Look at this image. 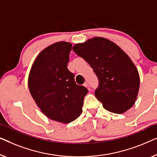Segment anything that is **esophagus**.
Segmentation results:
<instances>
[{"mask_svg":"<svg viewBox=\"0 0 157 157\" xmlns=\"http://www.w3.org/2000/svg\"><path fill=\"white\" fill-rule=\"evenodd\" d=\"M84 86H85V87H87V89L90 90V86H89V85H88V84H87V82H85V84H84Z\"/></svg>","mask_w":157,"mask_h":157,"instance_id":"1","label":"esophagus"}]
</instances>
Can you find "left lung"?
I'll return each mask as SVG.
<instances>
[{
    "label": "left lung",
    "instance_id": "8db88e82",
    "mask_svg": "<svg viewBox=\"0 0 157 157\" xmlns=\"http://www.w3.org/2000/svg\"><path fill=\"white\" fill-rule=\"evenodd\" d=\"M99 79L94 95L107 111L122 114L134 105L140 89L138 70L129 57L109 40L94 37L72 48Z\"/></svg>",
    "mask_w": 157,
    "mask_h": 157
}]
</instances>
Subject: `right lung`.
<instances>
[{"label": "right lung", "instance_id": "add662e5", "mask_svg": "<svg viewBox=\"0 0 157 157\" xmlns=\"http://www.w3.org/2000/svg\"><path fill=\"white\" fill-rule=\"evenodd\" d=\"M71 50L67 42L48 46L35 58L28 76V87L37 107L47 117L64 124L79 117L88 92L77 85L67 69Z\"/></svg>", "mask_w": 157, "mask_h": 157}]
</instances>
